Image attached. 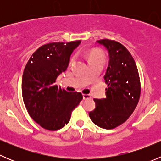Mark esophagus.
<instances>
[{"label": "esophagus", "mask_w": 161, "mask_h": 161, "mask_svg": "<svg viewBox=\"0 0 161 161\" xmlns=\"http://www.w3.org/2000/svg\"><path fill=\"white\" fill-rule=\"evenodd\" d=\"M82 97H83L84 100H86V99L91 98L90 95H89V94H83V95H82Z\"/></svg>", "instance_id": "obj_1"}]
</instances>
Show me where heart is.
<instances>
[{"label": "heart", "mask_w": 161, "mask_h": 161, "mask_svg": "<svg viewBox=\"0 0 161 161\" xmlns=\"http://www.w3.org/2000/svg\"><path fill=\"white\" fill-rule=\"evenodd\" d=\"M88 57V61L89 62H92V61H103V54L101 53H100L99 51H97V50H92V51H90V53H88L87 55ZM75 56L71 57V60H70V64H72L73 62L75 61Z\"/></svg>", "instance_id": "obj_1"}]
</instances>
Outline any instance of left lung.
<instances>
[{
  "instance_id": "left-lung-1",
  "label": "left lung",
  "mask_w": 161,
  "mask_h": 161,
  "mask_svg": "<svg viewBox=\"0 0 161 161\" xmlns=\"http://www.w3.org/2000/svg\"><path fill=\"white\" fill-rule=\"evenodd\" d=\"M109 62L104 75L106 98L94 99L96 108L89 113L99 127L112 129L123 124L134 111L140 97V80L136 62L129 51L120 43L101 40Z\"/></svg>"
}]
</instances>
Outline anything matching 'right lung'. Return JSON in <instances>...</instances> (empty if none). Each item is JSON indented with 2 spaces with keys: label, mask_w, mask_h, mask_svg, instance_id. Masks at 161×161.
<instances>
[{
  "label": "right lung",
  "mask_w": 161,
  "mask_h": 161,
  "mask_svg": "<svg viewBox=\"0 0 161 161\" xmlns=\"http://www.w3.org/2000/svg\"><path fill=\"white\" fill-rule=\"evenodd\" d=\"M80 40L51 43L36 50L27 62L22 81V98L30 117L43 129L58 130L69 123L71 111L82 100L81 92H69L55 85L67 70Z\"/></svg>",
  "instance_id": "1"
}]
</instances>
